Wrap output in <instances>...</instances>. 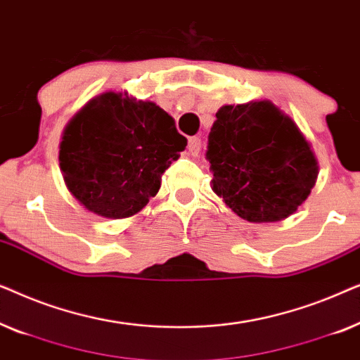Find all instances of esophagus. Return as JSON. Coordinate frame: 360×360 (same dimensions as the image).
I'll return each mask as SVG.
<instances>
[{"mask_svg": "<svg viewBox=\"0 0 360 360\" xmlns=\"http://www.w3.org/2000/svg\"><path fill=\"white\" fill-rule=\"evenodd\" d=\"M200 149H201V141L198 137H190L188 139V152L193 157H196L200 154Z\"/></svg>", "mask_w": 360, "mask_h": 360, "instance_id": "obj_1", "label": "esophagus"}]
</instances>
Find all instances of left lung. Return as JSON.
Wrapping results in <instances>:
<instances>
[{
    "label": "left lung",
    "instance_id": "left-lung-1",
    "mask_svg": "<svg viewBox=\"0 0 360 360\" xmlns=\"http://www.w3.org/2000/svg\"><path fill=\"white\" fill-rule=\"evenodd\" d=\"M211 190L249 223H275L304 203L318 179L311 144L270 100L224 105L208 137Z\"/></svg>",
    "mask_w": 360,
    "mask_h": 360
}]
</instances>
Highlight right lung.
Returning a JSON list of instances; mask_svg holds the SVG:
<instances>
[{"label": "right lung", "instance_id": "obj_1", "mask_svg": "<svg viewBox=\"0 0 360 360\" xmlns=\"http://www.w3.org/2000/svg\"><path fill=\"white\" fill-rule=\"evenodd\" d=\"M186 139L154 101L127 91L91 98L62 132L58 164L67 188L90 213L134 216L157 195Z\"/></svg>", "mask_w": 360, "mask_h": 360}]
</instances>
